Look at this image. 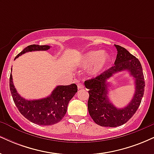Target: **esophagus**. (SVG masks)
<instances>
[{
    "mask_svg": "<svg viewBox=\"0 0 154 154\" xmlns=\"http://www.w3.org/2000/svg\"><path fill=\"white\" fill-rule=\"evenodd\" d=\"M77 88L78 89H82V88H84V85L81 83H77Z\"/></svg>",
    "mask_w": 154,
    "mask_h": 154,
    "instance_id": "esophagus-1",
    "label": "esophagus"
}]
</instances>
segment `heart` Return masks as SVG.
Listing matches in <instances>:
<instances>
[{
  "instance_id": "1",
  "label": "heart",
  "mask_w": 154,
  "mask_h": 154,
  "mask_svg": "<svg viewBox=\"0 0 154 154\" xmlns=\"http://www.w3.org/2000/svg\"><path fill=\"white\" fill-rule=\"evenodd\" d=\"M110 61V56L100 50L90 51L80 56L77 64L80 67H89L87 73L91 77H96L106 69Z\"/></svg>"
}]
</instances>
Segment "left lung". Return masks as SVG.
I'll list each match as a JSON object with an SVG mask.
<instances>
[{
  "mask_svg": "<svg viewBox=\"0 0 154 154\" xmlns=\"http://www.w3.org/2000/svg\"><path fill=\"white\" fill-rule=\"evenodd\" d=\"M117 50L114 66L95 78L85 82L88 91V109L91 118L102 127L121 126L135 114L144 94L145 81L143 69L139 60L125 48L114 45ZM126 71L134 78L135 92L131 101L125 107L118 108L109 98L111 88L108 80L116 73Z\"/></svg>",
  "mask_w": 154,
  "mask_h": 154,
  "instance_id": "left-lung-1",
  "label": "left lung"
}]
</instances>
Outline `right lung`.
Here are the masks:
<instances>
[{
    "instance_id": "add662e5",
    "label": "right lung",
    "mask_w": 154,
    "mask_h": 154,
    "mask_svg": "<svg viewBox=\"0 0 154 154\" xmlns=\"http://www.w3.org/2000/svg\"><path fill=\"white\" fill-rule=\"evenodd\" d=\"M51 48L50 45H28L16 56L14 60L27 52L48 51ZM9 86L13 100L19 112L29 121L39 125H52L59 122L66 114L69 102L77 92V86L74 83L69 85H57L45 98L28 100L17 92L11 74Z\"/></svg>"
}]
</instances>
